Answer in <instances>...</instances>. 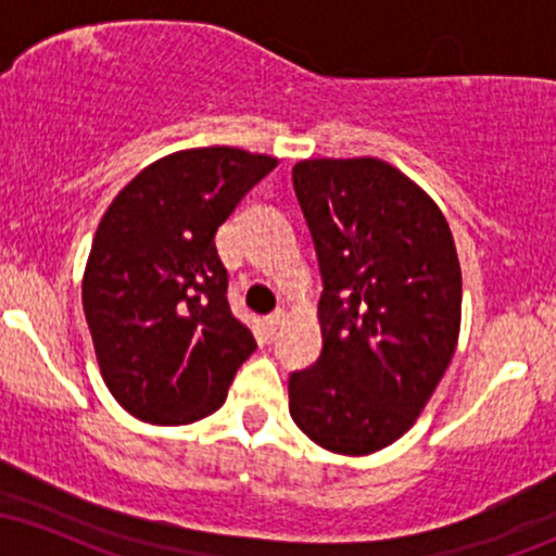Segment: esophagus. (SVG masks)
Here are the masks:
<instances>
[{
    "label": "esophagus",
    "instance_id": "esophagus-1",
    "mask_svg": "<svg viewBox=\"0 0 556 556\" xmlns=\"http://www.w3.org/2000/svg\"><path fill=\"white\" fill-rule=\"evenodd\" d=\"M282 324H285V311H282V308L274 311L271 316H266V324H264V327H266V334H269V337H277V331L282 329Z\"/></svg>",
    "mask_w": 556,
    "mask_h": 556
}]
</instances>
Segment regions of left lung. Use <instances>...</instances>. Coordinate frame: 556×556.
Segmentation results:
<instances>
[{
    "instance_id": "8db88e82",
    "label": "left lung",
    "mask_w": 556,
    "mask_h": 556,
    "mask_svg": "<svg viewBox=\"0 0 556 556\" xmlns=\"http://www.w3.org/2000/svg\"><path fill=\"white\" fill-rule=\"evenodd\" d=\"M292 185L324 279V348L290 376V416L324 450L371 455L416 424L455 355V240L431 195L381 159H305Z\"/></svg>"
}]
</instances>
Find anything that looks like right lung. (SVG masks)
I'll return each mask as SVG.
<instances>
[{
	"label": "right lung",
	"mask_w": 556,
	"mask_h": 556,
	"mask_svg": "<svg viewBox=\"0 0 556 556\" xmlns=\"http://www.w3.org/2000/svg\"><path fill=\"white\" fill-rule=\"evenodd\" d=\"M277 159L188 149L138 172L93 235L83 311L96 361L130 416L182 426L212 416L256 350L227 303L214 235Z\"/></svg>",
	"instance_id": "obj_1"
}]
</instances>
